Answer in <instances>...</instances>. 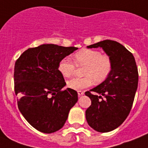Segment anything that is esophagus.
<instances>
[{
    "mask_svg": "<svg viewBox=\"0 0 148 148\" xmlns=\"http://www.w3.org/2000/svg\"><path fill=\"white\" fill-rule=\"evenodd\" d=\"M77 94L79 96H81V95H83L84 94V92L83 91H80V90H79V91H77Z\"/></svg>",
    "mask_w": 148,
    "mask_h": 148,
    "instance_id": "34e87169",
    "label": "esophagus"
}]
</instances>
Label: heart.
Returning a JSON list of instances; mask_svg holds the SVG:
<instances>
[{
  "mask_svg": "<svg viewBox=\"0 0 148 148\" xmlns=\"http://www.w3.org/2000/svg\"><path fill=\"white\" fill-rule=\"evenodd\" d=\"M77 66L86 65L84 77H75L68 82V86L75 90L91 86L94 82L100 84L105 81L112 71L113 61L106 54H101L97 49H83L73 56ZM69 58L65 57L60 61L59 71L64 77L69 78L74 74L76 65Z\"/></svg>",
  "mask_w": 148,
  "mask_h": 148,
  "instance_id": "1",
  "label": "heart"
}]
</instances>
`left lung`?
Listing matches in <instances>:
<instances>
[{"mask_svg":"<svg viewBox=\"0 0 148 148\" xmlns=\"http://www.w3.org/2000/svg\"><path fill=\"white\" fill-rule=\"evenodd\" d=\"M99 47L110 56L113 68L105 81L85 92L91 99L86 118L93 130L108 132L120 126L130 114L138 88V72L132 53L122 44L105 40L87 46Z\"/></svg>","mask_w":148,"mask_h":148,"instance_id":"obj_1","label":"left lung"}]
</instances>
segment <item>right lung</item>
Wrapping results in <instances>:
<instances>
[{
  "label": "right lung",
  "mask_w": 148,
  "mask_h": 148,
  "mask_svg": "<svg viewBox=\"0 0 148 148\" xmlns=\"http://www.w3.org/2000/svg\"><path fill=\"white\" fill-rule=\"evenodd\" d=\"M77 48L43 44L25 50L16 61L14 90L18 110L34 128L43 133L62 128L78 100L59 71L60 61Z\"/></svg>",
  "instance_id": "right-lung-1"
}]
</instances>
